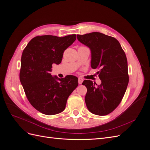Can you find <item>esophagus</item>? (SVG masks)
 <instances>
[{
  "instance_id": "obj_1",
  "label": "esophagus",
  "mask_w": 150,
  "mask_h": 150,
  "mask_svg": "<svg viewBox=\"0 0 150 150\" xmlns=\"http://www.w3.org/2000/svg\"><path fill=\"white\" fill-rule=\"evenodd\" d=\"M83 79L82 78H79L78 79V83H79V84H82V83H83Z\"/></svg>"
}]
</instances>
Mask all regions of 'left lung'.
<instances>
[{"label": "left lung", "mask_w": 150, "mask_h": 150, "mask_svg": "<svg viewBox=\"0 0 150 150\" xmlns=\"http://www.w3.org/2000/svg\"><path fill=\"white\" fill-rule=\"evenodd\" d=\"M79 42L91 51V67L99 69L100 85L92 81L82 83L87 88L85 102L93 114L104 116L118 106L129 82L128 62L123 49L116 39L97 33L77 35Z\"/></svg>", "instance_id": "1"}]
</instances>
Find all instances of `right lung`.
Segmentation results:
<instances>
[{
	"label": "right lung",
	"mask_w": 150,
	"mask_h": 150,
	"mask_svg": "<svg viewBox=\"0 0 150 150\" xmlns=\"http://www.w3.org/2000/svg\"><path fill=\"white\" fill-rule=\"evenodd\" d=\"M76 39V34L62 38L38 35L22 52L21 83L31 105L44 115L64 111L68 97L78 86V78L74 76L60 79L50 74L52 64H60L64 51Z\"/></svg>",
	"instance_id": "1"
}]
</instances>
